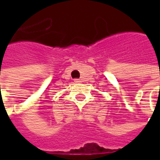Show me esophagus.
I'll return each instance as SVG.
<instances>
[{"label": "esophagus", "instance_id": "obj_1", "mask_svg": "<svg viewBox=\"0 0 160 160\" xmlns=\"http://www.w3.org/2000/svg\"><path fill=\"white\" fill-rule=\"evenodd\" d=\"M74 81H75L76 83H79V82H80V80H79V79H75V80H74Z\"/></svg>", "mask_w": 160, "mask_h": 160}]
</instances>
